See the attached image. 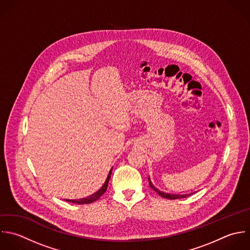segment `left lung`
Wrapping results in <instances>:
<instances>
[{
    "label": "left lung",
    "instance_id": "8db88e82",
    "mask_svg": "<svg viewBox=\"0 0 250 250\" xmlns=\"http://www.w3.org/2000/svg\"><path fill=\"white\" fill-rule=\"evenodd\" d=\"M148 180H149V184H150V187L155 191V192H157L158 193V195H160L161 197H163V198H165V199H168V200H176V199H183V198H186V197H188V196H190L191 194H189V195H171V194H166V193H164V192H161L160 190H158L154 185H153V183H152V181H151V179H150V177L148 178Z\"/></svg>",
    "mask_w": 250,
    "mask_h": 250
}]
</instances>
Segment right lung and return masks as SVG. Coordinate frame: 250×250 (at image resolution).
<instances>
[{"instance_id": "add662e5", "label": "right lung", "mask_w": 250, "mask_h": 250, "mask_svg": "<svg viewBox=\"0 0 250 250\" xmlns=\"http://www.w3.org/2000/svg\"><path fill=\"white\" fill-rule=\"evenodd\" d=\"M112 168H113V167H112ZM111 173H112V169L110 170V172H109V174H108V177H107L106 181L104 182L103 186H102L96 193H94V194H92V195H90L89 197H86V198H84V199H81V200H78V201H76V200H67V202H70V203H73V204H77V205H87V204H91V203H93V202L99 200L100 197H101V196L106 192V190H107L108 183H109V180H110V177H111Z\"/></svg>"}]
</instances>
